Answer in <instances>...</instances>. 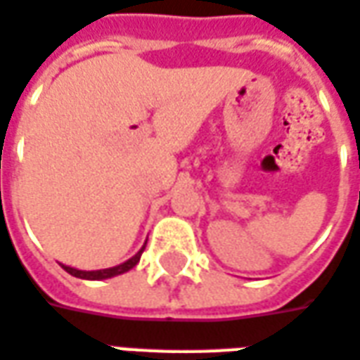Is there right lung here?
<instances>
[{
	"instance_id": "right-lung-1",
	"label": "right lung",
	"mask_w": 360,
	"mask_h": 360,
	"mask_svg": "<svg viewBox=\"0 0 360 360\" xmlns=\"http://www.w3.org/2000/svg\"><path fill=\"white\" fill-rule=\"evenodd\" d=\"M143 249L146 248H141L136 255L132 257V259H128L126 263L119 264V266H112V269H103V270H76V269H70V266H65L63 264V269L67 270L69 274H72V276L76 278H84V280H105V278H112V276H117V274H122V272H128L130 269H134L136 264L140 263V257L141 253H143Z\"/></svg>"
}]
</instances>
